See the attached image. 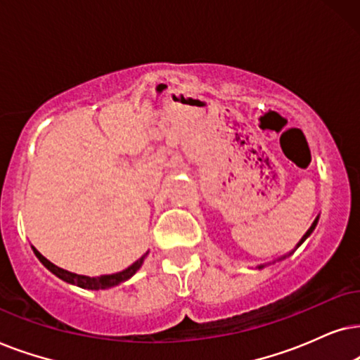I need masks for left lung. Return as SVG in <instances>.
<instances>
[{"label":"left lung","instance_id":"left-lung-1","mask_svg":"<svg viewBox=\"0 0 360 360\" xmlns=\"http://www.w3.org/2000/svg\"><path fill=\"white\" fill-rule=\"evenodd\" d=\"M316 224H318V219H316V220H314V222H313V225H311V227L308 229V232H306V233H304L303 240H304V238H306V237H308V236H309V233H311V232H313V230H314V227H316ZM303 240H301V242H303Z\"/></svg>","mask_w":360,"mask_h":360}]
</instances>
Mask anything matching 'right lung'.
<instances>
[{
	"instance_id": "obj_1",
	"label": "right lung",
	"mask_w": 360,
	"mask_h": 360,
	"mask_svg": "<svg viewBox=\"0 0 360 360\" xmlns=\"http://www.w3.org/2000/svg\"><path fill=\"white\" fill-rule=\"evenodd\" d=\"M32 250H34L36 257L39 258L42 265H44L47 270H51L52 273H54L56 276H59L60 280L67 281V283H72V285H77L80 286V288H87V290H102V288H110V286H115V285H120L122 281L128 280V278L133 276L136 273L138 268L141 266V263L145 262V258L148 253H145L140 260H136L135 263H133L131 266H128L127 270L120 271V273H115V275H103V276H97V278H90V276H84V275H75V273H70L67 270H62V268L56 266L54 263H51L49 260H47L46 257H42L39 252L36 250L34 247H32Z\"/></svg>"
}]
</instances>
